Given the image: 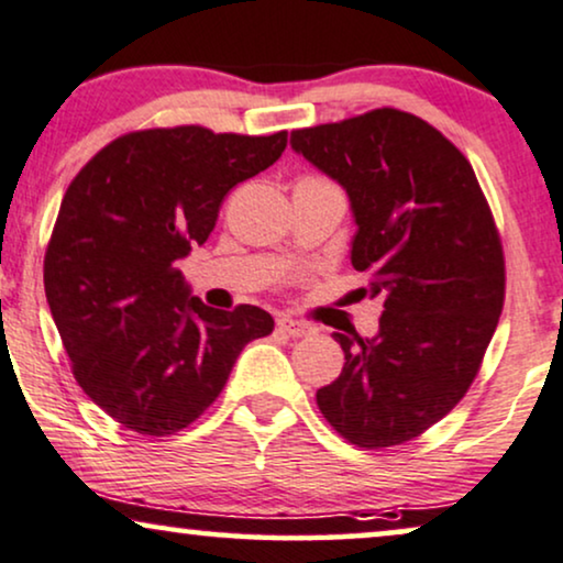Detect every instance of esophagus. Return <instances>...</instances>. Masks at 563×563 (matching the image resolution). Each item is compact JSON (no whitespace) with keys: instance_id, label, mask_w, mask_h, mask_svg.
Returning <instances> with one entry per match:
<instances>
[{"instance_id":"34e87169","label":"esophagus","mask_w":563,"mask_h":563,"mask_svg":"<svg viewBox=\"0 0 563 563\" xmlns=\"http://www.w3.org/2000/svg\"><path fill=\"white\" fill-rule=\"evenodd\" d=\"M277 330H283V333H288L290 338H303V335L314 333V328H311V324L294 320V317H280V320H277Z\"/></svg>"}]
</instances>
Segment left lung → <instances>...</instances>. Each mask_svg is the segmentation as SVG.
Returning a JSON list of instances; mask_svg holds the SVG:
<instances>
[{"label": "left lung", "mask_w": 563, "mask_h": 563, "mask_svg": "<svg viewBox=\"0 0 563 563\" xmlns=\"http://www.w3.org/2000/svg\"><path fill=\"white\" fill-rule=\"evenodd\" d=\"M290 146L346 188L351 264L383 301L375 338L333 333L343 364L317 390L338 435L364 451L415 440L464 398L504 309V246L470 159L411 112L299 128Z\"/></svg>", "instance_id": "1"}]
</instances>
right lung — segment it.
Segmentation results:
<instances>
[{
  "label": "right lung",
  "instance_id": "add662e5",
  "mask_svg": "<svg viewBox=\"0 0 563 563\" xmlns=\"http://www.w3.org/2000/svg\"><path fill=\"white\" fill-rule=\"evenodd\" d=\"M286 144V131L148 128L110 141L67 186L44 256L46 301L78 385L123 428L148 438L188 428L243 346L273 333L260 307L194 299L175 262L209 239L230 188Z\"/></svg>",
  "mask_w": 563,
  "mask_h": 563
}]
</instances>
